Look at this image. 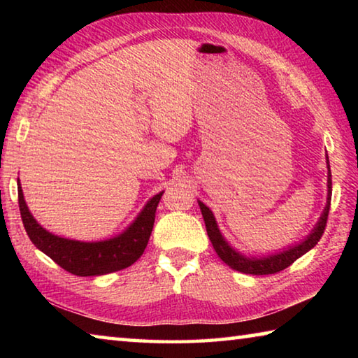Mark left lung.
<instances>
[{
    "instance_id": "1",
    "label": "left lung",
    "mask_w": 358,
    "mask_h": 358,
    "mask_svg": "<svg viewBox=\"0 0 358 358\" xmlns=\"http://www.w3.org/2000/svg\"><path fill=\"white\" fill-rule=\"evenodd\" d=\"M327 169H329V173H327V205L324 208V213L320 215L316 227L311 230V234L308 237L300 241L299 245L289 246L287 250L281 252L270 254V256L265 257H246L245 254L238 252L234 250L232 246L227 243V240L222 237L221 230L217 229V224L215 220V215L211 213V210L205 205L203 202L199 201V207H201L205 227H207V234L210 237L211 245H213L215 251L217 256L222 259V262H226L230 268L241 271V273L246 275H273L287 268L289 265H292L296 259L301 257L303 254H306L314 246L317 245V241L322 237L325 226H327V217H329L330 211V201H331V172H330V164H329V156H327Z\"/></svg>"
}]
</instances>
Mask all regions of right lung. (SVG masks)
I'll use <instances>...</instances> for the list:
<instances>
[{
	"mask_svg": "<svg viewBox=\"0 0 358 358\" xmlns=\"http://www.w3.org/2000/svg\"><path fill=\"white\" fill-rule=\"evenodd\" d=\"M17 187H19L22 221L29 240L53 262L77 276L107 275L134 264L148 245L157 203L164 194V191H161L151 197L131 226L117 237L101 241H78L58 237L42 227L29 213L22 192L20 180H17Z\"/></svg>",
	"mask_w": 358,
	"mask_h": 358,
	"instance_id": "1",
	"label": "right lung"
}]
</instances>
